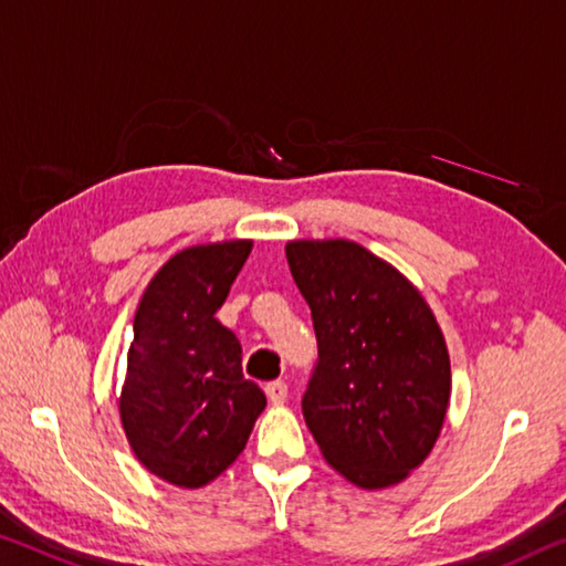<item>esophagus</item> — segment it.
I'll use <instances>...</instances> for the list:
<instances>
[{
    "label": "esophagus",
    "instance_id": "esophagus-1",
    "mask_svg": "<svg viewBox=\"0 0 566 566\" xmlns=\"http://www.w3.org/2000/svg\"><path fill=\"white\" fill-rule=\"evenodd\" d=\"M264 390H266V398L272 406H284V400H286V382L284 380L266 382Z\"/></svg>",
    "mask_w": 566,
    "mask_h": 566
}]
</instances>
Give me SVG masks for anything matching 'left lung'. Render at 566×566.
<instances>
[{
  "mask_svg": "<svg viewBox=\"0 0 566 566\" xmlns=\"http://www.w3.org/2000/svg\"><path fill=\"white\" fill-rule=\"evenodd\" d=\"M286 262L319 347L302 398L310 433L349 483L396 486L433 451L451 400L433 310L406 274L349 239H294Z\"/></svg>",
  "mask_w": 566,
  "mask_h": 566,
  "instance_id": "1",
  "label": "left lung"
}]
</instances>
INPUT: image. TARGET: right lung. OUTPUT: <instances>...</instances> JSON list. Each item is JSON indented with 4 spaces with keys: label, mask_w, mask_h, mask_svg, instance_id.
I'll list each match as a JSON object with an SVG mask.
<instances>
[{
    "label": "right lung",
    "mask_w": 566,
    "mask_h": 566,
    "mask_svg": "<svg viewBox=\"0 0 566 566\" xmlns=\"http://www.w3.org/2000/svg\"><path fill=\"white\" fill-rule=\"evenodd\" d=\"M249 251V239L178 251L138 302L120 423L136 459L174 486L201 489L221 476L266 406L241 373L237 335L213 317Z\"/></svg>",
    "instance_id": "1"
}]
</instances>
